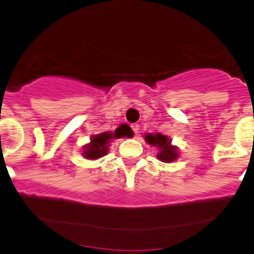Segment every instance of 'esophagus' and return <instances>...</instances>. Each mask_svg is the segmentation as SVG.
<instances>
[{
    "instance_id": "obj_1",
    "label": "esophagus",
    "mask_w": 254,
    "mask_h": 254,
    "mask_svg": "<svg viewBox=\"0 0 254 254\" xmlns=\"http://www.w3.org/2000/svg\"><path fill=\"white\" fill-rule=\"evenodd\" d=\"M130 127H132V129H133V132H134V134H135V135L138 134V133H139V129H140V126H139L138 124H133L132 126H130Z\"/></svg>"
}]
</instances>
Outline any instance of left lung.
Here are the masks:
<instances>
[{
	"label": "left lung",
	"mask_w": 254,
	"mask_h": 254,
	"mask_svg": "<svg viewBox=\"0 0 254 254\" xmlns=\"http://www.w3.org/2000/svg\"><path fill=\"white\" fill-rule=\"evenodd\" d=\"M145 141L150 144L151 146H155L158 149L157 158L159 161L164 162V163H172V162L176 161L179 158L178 146L172 144V139L168 135L161 134V133H147L144 135Z\"/></svg>",
	"instance_id": "left-lung-1"
}]
</instances>
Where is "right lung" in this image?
<instances>
[{
  "instance_id": "1",
  "label": "right lung",
  "mask_w": 254,
  "mask_h": 254,
  "mask_svg": "<svg viewBox=\"0 0 254 254\" xmlns=\"http://www.w3.org/2000/svg\"><path fill=\"white\" fill-rule=\"evenodd\" d=\"M130 134H132V133H130V130L127 129V128H121V129L119 128L115 132H109V130H107V132L92 135L91 136L89 144L82 146V156H84V158L90 159V161L104 157L105 155H108L110 142H112L114 139L125 138V136H129Z\"/></svg>"
}]
</instances>
